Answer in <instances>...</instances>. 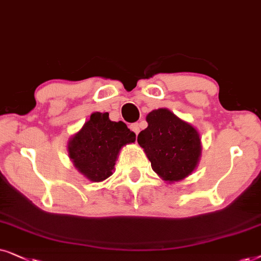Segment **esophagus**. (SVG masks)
<instances>
[{"instance_id": "34e87169", "label": "esophagus", "mask_w": 261, "mask_h": 261, "mask_svg": "<svg viewBox=\"0 0 261 261\" xmlns=\"http://www.w3.org/2000/svg\"><path fill=\"white\" fill-rule=\"evenodd\" d=\"M130 128H131V131H134V133L137 135L138 133H140V124H138V123L131 124L130 125Z\"/></svg>"}]
</instances>
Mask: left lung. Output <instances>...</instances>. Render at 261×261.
Returning <instances> with one entry per match:
<instances>
[{
    "label": "left lung",
    "instance_id": "8db88e82",
    "mask_svg": "<svg viewBox=\"0 0 261 261\" xmlns=\"http://www.w3.org/2000/svg\"><path fill=\"white\" fill-rule=\"evenodd\" d=\"M148 127L137 137L151 168L168 182L180 181L198 165L201 145L198 131L167 109L151 111L147 116Z\"/></svg>",
    "mask_w": 261,
    "mask_h": 261
}]
</instances>
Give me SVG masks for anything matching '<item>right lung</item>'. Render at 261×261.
<instances>
[{
  "label": "right lung",
  "instance_id": "1",
  "mask_svg": "<svg viewBox=\"0 0 261 261\" xmlns=\"http://www.w3.org/2000/svg\"><path fill=\"white\" fill-rule=\"evenodd\" d=\"M136 141L123 121H111L109 113L94 112L68 142V151L77 171L93 182L112 175L120 149Z\"/></svg>",
  "mask_w": 261,
  "mask_h": 261
}]
</instances>
